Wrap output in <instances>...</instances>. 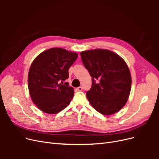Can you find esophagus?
I'll list each match as a JSON object with an SVG mask.
<instances>
[{"instance_id": "obj_1", "label": "esophagus", "mask_w": 159, "mask_h": 159, "mask_svg": "<svg viewBox=\"0 0 159 159\" xmlns=\"http://www.w3.org/2000/svg\"><path fill=\"white\" fill-rule=\"evenodd\" d=\"M82 89H83V88L82 87H78V88H76V90H78V91H82Z\"/></svg>"}]
</instances>
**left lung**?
<instances>
[{"label": "left lung", "mask_w": 159, "mask_h": 159, "mask_svg": "<svg viewBox=\"0 0 159 159\" xmlns=\"http://www.w3.org/2000/svg\"><path fill=\"white\" fill-rule=\"evenodd\" d=\"M80 56L92 78L91 88L86 93L90 104L103 115L119 111L126 104L131 88V76L125 61L103 49L84 51Z\"/></svg>", "instance_id": "left-lung-1"}]
</instances>
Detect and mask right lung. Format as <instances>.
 <instances>
[{
  "instance_id": "right-lung-1",
  "label": "right lung",
  "mask_w": 159,
  "mask_h": 159,
  "mask_svg": "<svg viewBox=\"0 0 159 159\" xmlns=\"http://www.w3.org/2000/svg\"><path fill=\"white\" fill-rule=\"evenodd\" d=\"M77 57L76 53L53 48L33 61L28 72V89L33 103L42 111L56 114L70 104L74 91L64 81Z\"/></svg>"
}]
</instances>
